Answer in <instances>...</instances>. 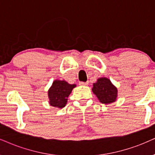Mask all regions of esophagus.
I'll use <instances>...</instances> for the list:
<instances>
[{
	"label": "esophagus",
	"mask_w": 155,
	"mask_h": 155,
	"mask_svg": "<svg viewBox=\"0 0 155 155\" xmlns=\"http://www.w3.org/2000/svg\"><path fill=\"white\" fill-rule=\"evenodd\" d=\"M79 84H80V85H82V86H84V85H87V84H88V82H83V81H80V82H79Z\"/></svg>",
	"instance_id": "34e87169"
}]
</instances>
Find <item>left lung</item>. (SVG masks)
Wrapping results in <instances>:
<instances>
[{
	"label": "left lung",
	"instance_id": "obj_1",
	"mask_svg": "<svg viewBox=\"0 0 155 155\" xmlns=\"http://www.w3.org/2000/svg\"><path fill=\"white\" fill-rule=\"evenodd\" d=\"M92 91L102 104H109L117 100L118 92L117 87L106 77L99 78L96 83L93 84Z\"/></svg>",
	"mask_w": 155,
	"mask_h": 155
}]
</instances>
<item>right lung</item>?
<instances>
[{
	"mask_svg": "<svg viewBox=\"0 0 155 155\" xmlns=\"http://www.w3.org/2000/svg\"><path fill=\"white\" fill-rule=\"evenodd\" d=\"M76 87V84H69L64 80H55L48 91L50 105L59 109L64 108L67 103V98Z\"/></svg>",
	"mask_w": 155,
	"mask_h": 155,
	"instance_id": "obj_1",
	"label": "right lung"
}]
</instances>
